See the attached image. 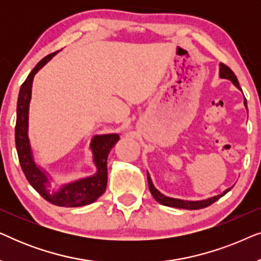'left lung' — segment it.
I'll return each instance as SVG.
<instances>
[{
  "label": "left lung",
  "instance_id": "obj_1",
  "mask_svg": "<svg viewBox=\"0 0 261 261\" xmlns=\"http://www.w3.org/2000/svg\"><path fill=\"white\" fill-rule=\"evenodd\" d=\"M220 77L231 81L235 87H238L239 89H240V84H239V81H238L237 76H235V73L233 72V71H231L230 67H228L226 64H223V63H220ZM245 107H247V102H246V99H245ZM147 180H148L149 191H151L152 196L154 197L156 202L162 203V204L167 205V206H173V208H181V209H189V210L202 209V208H205V206H209L210 204H213L214 202H216L217 199H220L221 197H222L223 195H226L227 192L231 189V188L227 189V190L224 191L223 194L217 195V196H215V197L208 198V199H205V201H195V202L194 201H183V199L166 197V196L160 194V192L156 190L154 187H153L151 177H149L148 173H147Z\"/></svg>",
  "mask_w": 261,
  "mask_h": 261
}]
</instances>
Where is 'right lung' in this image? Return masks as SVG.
Returning a JSON list of instances; mask_svg holds the SVG:
<instances>
[{"mask_svg": "<svg viewBox=\"0 0 261 261\" xmlns=\"http://www.w3.org/2000/svg\"><path fill=\"white\" fill-rule=\"evenodd\" d=\"M58 52V51H57ZM53 52L46 56L39 62L26 81L20 88L19 98L16 107V124H15V145L17 156L27 180L33 187L38 194H40L46 201L59 206H81L95 202L99 196L103 195L107 188L108 179V170H107V160L113 146L119 141L117 134L96 135L91 141V149L94 153V162L97 167V173L94 176L84 178L74 183L64 185L58 191H49L47 187V177L39 167L35 165L32 156L30 140H28V107L32 94V82L34 74L56 55Z\"/></svg>", "mask_w": 261, "mask_h": 261, "instance_id": "obj_1", "label": "right lung"}]
</instances>
